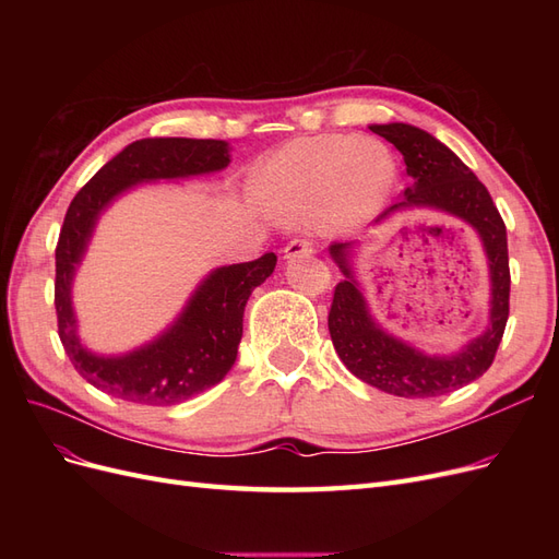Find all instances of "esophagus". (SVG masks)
<instances>
[{"mask_svg":"<svg viewBox=\"0 0 559 559\" xmlns=\"http://www.w3.org/2000/svg\"><path fill=\"white\" fill-rule=\"evenodd\" d=\"M314 251V245L310 240H292L284 247V259H296V257H308Z\"/></svg>","mask_w":559,"mask_h":559,"instance_id":"esophagus-1","label":"esophagus"}]
</instances>
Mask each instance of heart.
Instances as JSON below:
<instances>
[{
	"instance_id": "obj_1",
	"label": "heart",
	"mask_w": 559,
	"mask_h": 559,
	"mask_svg": "<svg viewBox=\"0 0 559 559\" xmlns=\"http://www.w3.org/2000/svg\"><path fill=\"white\" fill-rule=\"evenodd\" d=\"M396 183V158L386 144L352 134H314L286 142L251 177L259 205L280 218L319 210L335 230L370 222Z\"/></svg>"
}]
</instances>
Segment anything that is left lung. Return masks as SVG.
<instances>
[{
	"label": "left lung",
	"mask_w": 559,
	"mask_h": 559,
	"mask_svg": "<svg viewBox=\"0 0 559 559\" xmlns=\"http://www.w3.org/2000/svg\"><path fill=\"white\" fill-rule=\"evenodd\" d=\"M370 130L401 151L405 173L413 177L405 198L384 210L376 224H382L386 216L405 207H429L462 218L476 230L489 265V326L450 357H429L399 341L382 331L368 312L349 263L354 242H335L329 251L345 280L337 282L333 292L329 312L331 341L349 373L370 386H378L380 392L403 399L450 394L478 380L492 366L509 321L511 270L503 218L485 183L433 134L408 123L370 126Z\"/></svg>",
	"instance_id": "8db88e82"
}]
</instances>
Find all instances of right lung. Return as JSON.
Here are the masks:
<instances>
[{
	"mask_svg": "<svg viewBox=\"0 0 559 559\" xmlns=\"http://www.w3.org/2000/svg\"><path fill=\"white\" fill-rule=\"evenodd\" d=\"M222 140L148 138L128 144L74 195L56 247L58 335L81 378L99 392L142 405H175L226 378L242 341L245 306L270 275L273 251L249 263L216 267L200 282L175 324L156 341L123 357H99L81 345L72 308V282L99 214L142 181L186 179L228 167Z\"/></svg>",
	"mask_w": 559,
	"mask_h": 559,
	"instance_id": "add662e5",
	"label": "right lung"
}]
</instances>
